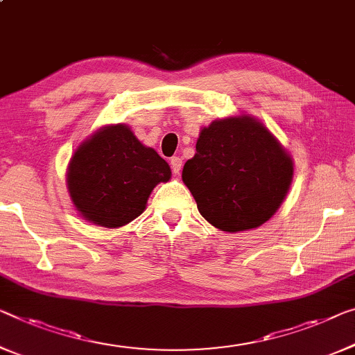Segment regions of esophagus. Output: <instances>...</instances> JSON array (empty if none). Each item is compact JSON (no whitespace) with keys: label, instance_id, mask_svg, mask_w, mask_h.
I'll return each mask as SVG.
<instances>
[{"label":"esophagus","instance_id":"1","mask_svg":"<svg viewBox=\"0 0 355 355\" xmlns=\"http://www.w3.org/2000/svg\"><path fill=\"white\" fill-rule=\"evenodd\" d=\"M182 166H183V161L180 159L178 156H173L171 159V167H172V172L173 173H180L182 172Z\"/></svg>","mask_w":355,"mask_h":355}]
</instances>
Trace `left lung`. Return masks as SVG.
<instances>
[{"mask_svg": "<svg viewBox=\"0 0 355 355\" xmlns=\"http://www.w3.org/2000/svg\"><path fill=\"white\" fill-rule=\"evenodd\" d=\"M293 164L266 127L250 116L220 119L200 132L182 178L200 215L215 228H257L276 214Z\"/></svg>", "mask_w": 355, "mask_h": 355, "instance_id": "left-lung-1", "label": "left lung"}]
</instances>
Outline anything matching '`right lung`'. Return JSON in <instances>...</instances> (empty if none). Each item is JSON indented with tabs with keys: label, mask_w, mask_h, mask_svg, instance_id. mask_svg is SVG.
<instances>
[{
	"label": "right lung",
	"mask_w": 355,
	"mask_h": 355,
	"mask_svg": "<svg viewBox=\"0 0 355 355\" xmlns=\"http://www.w3.org/2000/svg\"><path fill=\"white\" fill-rule=\"evenodd\" d=\"M168 178V164L118 124L78 148L68 167V191L84 218L119 228L145 210L153 188Z\"/></svg>",
	"instance_id": "1"
}]
</instances>
